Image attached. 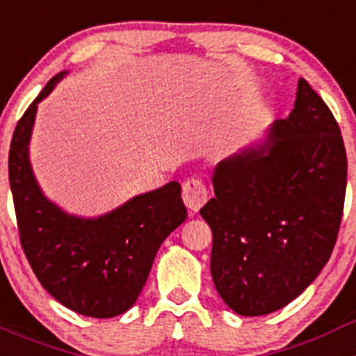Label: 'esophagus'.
I'll return each mask as SVG.
<instances>
[{
	"instance_id": "1",
	"label": "esophagus",
	"mask_w": 356,
	"mask_h": 356,
	"mask_svg": "<svg viewBox=\"0 0 356 356\" xmlns=\"http://www.w3.org/2000/svg\"><path fill=\"white\" fill-rule=\"evenodd\" d=\"M181 197H184V203L188 209L193 212H197L209 200V188L197 178H188L181 185Z\"/></svg>"
}]
</instances>
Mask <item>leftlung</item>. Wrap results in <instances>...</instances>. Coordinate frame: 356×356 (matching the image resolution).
I'll return each mask as SVG.
<instances>
[{"instance_id": "left-lung-1", "label": "left lung", "mask_w": 356, "mask_h": 356, "mask_svg": "<svg viewBox=\"0 0 356 356\" xmlns=\"http://www.w3.org/2000/svg\"><path fill=\"white\" fill-rule=\"evenodd\" d=\"M348 159L323 97L300 78L294 108L259 147L217 163L213 285L234 312L266 316L296 300L330 260L344 212Z\"/></svg>"}]
</instances>
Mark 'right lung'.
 I'll return each mask as SVG.
<instances>
[{"instance_id": "right-lung-1", "label": "right lung", "mask_w": 356, "mask_h": 356, "mask_svg": "<svg viewBox=\"0 0 356 356\" xmlns=\"http://www.w3.org/2000/svg\"><path fill=\"white\" fill-rule=\"evenodd\" d=\"M65 71L46 83L14 130L8 180L19 238L37 280L58 303L106 319L137 301L160 244L187 219L178 181L140 194L96 219L69 216L46 200L28 160L37 105Z\"/></svg>"}]
</instances>
